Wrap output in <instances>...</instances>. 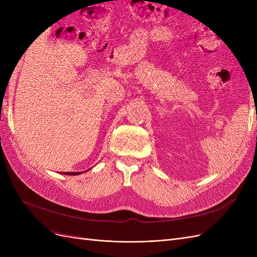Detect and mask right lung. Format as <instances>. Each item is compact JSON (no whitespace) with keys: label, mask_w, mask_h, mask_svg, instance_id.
<instances>
[{"label":"right lung","mask_w":257,"mask_h":257,"mask_svg":"<svg viewBox=\"0 0 257 257\" xmlns=\"http://www.w3.org/2000/svg\"><path fill=\"white\" fill-rule=\"evenodd\" d=\"M68 175V176H76V175H79V174H81V173H63V175Z\"/></svg>","instance_id":"obj_1"}]
</instances>
